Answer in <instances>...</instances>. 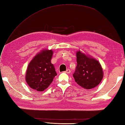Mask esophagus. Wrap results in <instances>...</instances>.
<instances>
[{"instance_id": "esophagus-1", "label": "esophagus", "mask_w": 125, "mask_h": 125, "mask_svg": "<svg viewBox=\"0 0 125 125\" xmlns=\"http://www.w3.org/2000/svg\"><path fill=\"white\" fill-rule=\"evenodd\" d=\"M65 73H71V71H70V69H67V70L65 71Z\"/></svg>"}]
</instances>
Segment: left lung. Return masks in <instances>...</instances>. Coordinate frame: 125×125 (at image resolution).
Returning a JSON list of instances; mask_svg holds the SVG:
<instances>
[{"instance_id": "8db88e82", "label": "left lung", "mask_w": 125, "mask_h": 125, "mask_svg": "<svg viewBox=\"0 0 125 125\" xmlns=\"http://www.w3.org/2000/svg\"><path fill=\"white\" fill-rule=\"evenodd\" d=\"M77 63L73 74L75 82L85 89L96 87L103 78V68L98 61L84 54L81 50L76 52Z\"/></svg>"}]
</instances>
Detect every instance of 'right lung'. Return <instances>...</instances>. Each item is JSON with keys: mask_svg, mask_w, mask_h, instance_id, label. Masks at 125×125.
Here are the masks:
<instances>
[{"mask_svg": "<svg viewBox=\"0 0 125 125\" xmlns=\"http://www.w3.org/2000/svg\"><path fill=\"white\" fill-rule=\"evenodd\" d=\"M52 54V50H42L29 63L26 81L31 88L37 91H43L57 75L54 66L50 61Z\"/></svg>", "mask_w": 125, "mask_h": 125, "instance_id": "obj_1", "label": "right lung"}]
</instances>
